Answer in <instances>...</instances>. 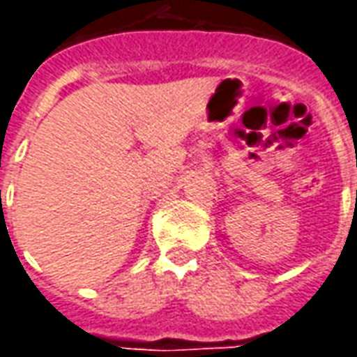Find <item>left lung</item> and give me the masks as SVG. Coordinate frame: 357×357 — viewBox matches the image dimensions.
Here are the masks:
<instances>
[{
    "label": "left lung",
    "instance_id": "8db88e82",
    "mask_svg": "<svg viewBox=\"0 0 357 357\" xmlns=\"http://www.w3.org/2000/svg\"><path fill=\"white\" fill-rule=\"evenodd\" d=\"M356 199H357V197H356Z\"/></svg>",
    "mask_w": 357,
    "mask_h": 357
}]
</instances>
